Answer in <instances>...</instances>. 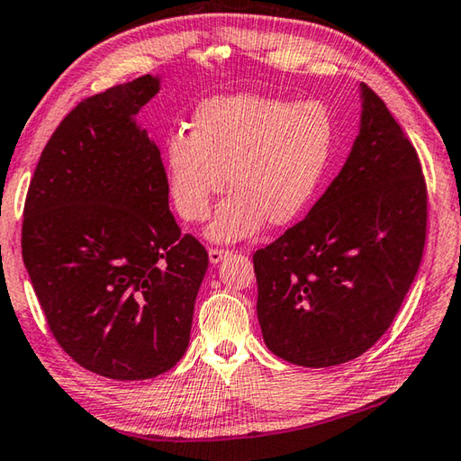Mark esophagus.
I'll return each instance as SVG.
<instances>
[{
	"label": "esophagus",
	"mask_w": 461,
	"mask_h": 461,
	"mask_svg": "<svg viewBox=\"0 0 461 461\" xmlns=\"http://www.w3.org/2000/svg\"><path fill=\"white\" fill-rule=\"evenodd\" d=\"M230 255V251H226V249H208V257H210V263H221L222 259Z\"/></svg>",
	"instance_id": "esophagus-1"
}]
</instances>
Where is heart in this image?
I'll return each mask as SVG.
<instances>
[{"label": "heart", "mask_w": 461, "mask_h": 461, "mask_svg": "<svg viewBox=\"0 0 461 461\" xmlns=\"http://www.w3.org/2000/svg\"><path fill=\"white\" fill-rule=\"evenodd\" d=\"M336 125L324 103L239 93L212 96L194 113L190 133L169 135L166 188L184 221L202 222L226 188L206 235L232 243L297 221L324 180ZM227 177H223V172Z\"/></svg>", "instance_id": "1"}]
</instances>
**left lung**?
I'll list each match as a JSON object with an SVG mask.
<instances>
[{
  "mask_svg": "<svg viewBox=\"0 0 461 461\" xmlns=\"http://www.w3.org/2000/svg\"><path fill=\"white\" fill-rule=\"evenodd\" d=\"M360 129L308 216L253 255L267 348L297 366L365 354L401 310L423 257L427 188L417 151L360 85Z\"/></svg>",
  "mask_w": 461,
  "mask_h": 461,
  "instance_id": "obj_1",
  "label": "left lung"
}]
</instances>
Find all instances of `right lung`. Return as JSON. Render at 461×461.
<instances>
[{"label":"right lung","instance_id":"add662e5","mask_svg":"<svg viewBox=\"0 0 461 461\" xmlns=\"http://www.w3.org/2000/svg\"><path fill=\"white\" fill-rule=\"evenodd\" d=\"M145 75L78 103L32 177L22 257L56 342L115 381L172 368L190 342L208 253L169 212L159 148L137 113Z\"/></svg>","mask_w":461,"mask_h":461}]
</instances>
